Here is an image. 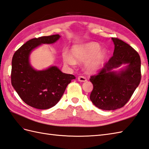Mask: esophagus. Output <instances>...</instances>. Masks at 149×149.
I'll return each instance as SVG.
<instances>
[{
    "label": "esophagus",
    "mask_w": 149,
    "mask_h": 149,
    "mask_svg": "<svg viewBox=\"0 0 149 149\" xmlns=\"http://www.w3.org/2000/svg\"><path fill=\"white\" fill-rule=\"evenodd\" d=\"M78 81L80 82H86L87 81V79H86V77H83V76H79V77H78Z\"/></svg>",
    "instance_id": "1"
}]
</instances>
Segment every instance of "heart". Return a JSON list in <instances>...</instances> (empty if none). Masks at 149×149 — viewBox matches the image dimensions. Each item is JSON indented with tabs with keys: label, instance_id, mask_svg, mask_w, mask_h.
<instances>
[{
	"label": "heart",
	"instance_id": "heart-1",
	"mask_svg": "<svg viewBox=\"0 0 149 149\" xmlns=\"http://www.w3.org/2000/svg\"><path fill=\"white\" fill-rule=\"evenodd\" d=\"M96 42L75 45L72 49V54L67 51L63 53V60L67 65L74 66L77 61L84 62V67L88 73H96L104 67L109 53L105 48Z\"/></svg>",
	"mask_w": 149,
	"mask_h": 149
}]
</instances>
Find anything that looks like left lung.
Returning <instances> with one entry per match:
<instances>
[{
	"label": "left lung",
	"instance_id": "left-lung-1",
	"mask_svg": "<svg viewBox=\"0 0 149 149\" xmlns=\"http://www.w3.org/2000/svg\"><path fill=\"white\" fill-rule=\"evenodd\" d=\"M114 44L113 56L100 73L89 79L93 85L90 95L93 104L97 108L112 110L123 107L133 94L141 80L139 54L124 41L112 38ZM125 64L118 71L116 68Z\"/></svg>",
	"mask_w": 149,
	"mask_h": 149
}]
</instances>
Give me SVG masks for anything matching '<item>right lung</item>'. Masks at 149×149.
Segmentation results:
<instances>
[{
  "instance_id": "obj_1",
  "label": "right lung",
  "mask_w": 149,
  "mask_h": 149,
  "mask_svg": "<svg viewBox=\"0 0 149 149\" xmlns=\"http://www.w3.org/2000/svg\"><path fill=\"white\" fill-rule=\"evenodd\" d=\"M58 34L32 39L14 54L11 83L23 101L37 109H48L60 101L74 75L63 73L56 66L44 70L34 68L30 61L32 52L42 44H51L60 39Z\"/></svg>"
}]
</instances>
